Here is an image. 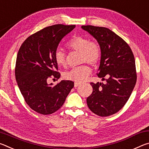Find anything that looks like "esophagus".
Instances as JSON below:
<instances>
[{"label":"esophagus","instance_id":"esophagus-1","mask_svg":"<svg viewBox=\"0 0 149 149\" xmlns=\"http://www.w3.org/2000/svg\"><path fill=\"white\" fill-rule=\"evenodd\" d=\"M81 84V82H78V81H75L74 83V87H77L79 86V85Z\"/></svg>","mask_w":149,"mask_h":149}]
</instances>
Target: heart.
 I'll use <instances>...</instances> for the list:
<instances>
[{
	"instance_id": "obj_1",
	"label": "heart",
	"mask_w": 149,
	"mask_h": 149,
	"mask_svg": "<svg viewBox=\"0 0 149 149\" xmlns=\"http://www.w3.org/2000/svg\"><path fill=\"white\" fill-rule=\"evenodd\" d=\"M70 51L79 52V62H87L91 65L97 64L101 56L100 45L96 41H90L87 37L75 36L70 39L65 44ZM54 59L57 65L64 67L66 64V57L64 52L56 50L54 54ZM91 68L86 64L74 67L63 74L64 79L81 81L89 75Z\"/></svg>"
}]
</instances>
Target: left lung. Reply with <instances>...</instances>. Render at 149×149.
Segmentation results:
<instances>
[{"label":"left lung","instance_id":"obj_1","mask_svg":"<svg viewBox=\"0 0 149 149\" xmlns=\"http://www.w3.org/2000/svg\"><path fill=\"white\" fill-rule=\"evenodd\" d=\"M81 28L100 45L101 58L97 75L107 81L91 83L93 92L87 99V106L100 116L114 114L127 102L137 81L133 52L124 40L107 27L82 26Z\"/></svg>","mask_w":149,"mask_h":149}]
</instances>
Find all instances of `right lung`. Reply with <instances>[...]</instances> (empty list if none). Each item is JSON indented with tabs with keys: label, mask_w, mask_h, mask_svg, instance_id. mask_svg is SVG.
<instances>
[{
	"label": "right lung",
	"mask_w": 149,
	"mask_h": 149,
	"mask_svg": "<svg viewBox=\"0 0 149 149\" xmlns=\"http://www.w3.org/2000/svg\"><path fill=\"white\" fill-rule=\"evenodd\" d=\"M75 27L56 24L45 27L27 37L17 52V85L27 105L39 114L49 115L60 109L74 86L72 81L62 80L55 85L47 81L60 78L54 52L62 39Z\"/></svg>",
	"instance_id": "obj_1"
}]
</instances>
